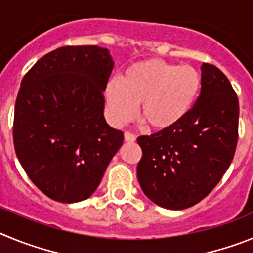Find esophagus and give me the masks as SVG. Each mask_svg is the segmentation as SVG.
Here are the masks:
<instances>
[{
  "instance_id": "esophagus-1",
  "label": "esophagus",
  "mask_w": 253,
  "mask_h": 253,
  "mask_svg": "<svg viewBox=\"0 0 253 253\" xmlns=\"http://www.w3.org/2000/svg\"><path fill=\"white\" fill-rule=\"evenodd\" d=\"M124 139H125V142H134V140H135V135L131 133H129V131H125Z\"/></svg>"
}]
</instances>
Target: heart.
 Masks as SVG:
<instances>
[{
  "label": "heart",
  "mask_w": 253,
  "mask_h": 253,
  "mask_svg": "<svg viewBox=\"0 0 253 253\" xmlns=\"http://www.w3.org/2000/svg\"><path fill=\"white\" fill-rule=\"evenodd\" d=\"M200 86L202 78L194 67L147 59L128 67L120 81H109L105 97L114 124L130 122L139 105L142 119L153 129L163 130L187 115Z\"/></svg>",
  "instance_id": "heart-1"
}]
</instances>
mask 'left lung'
<instances>
[{"instance_id": "8db88e82", "label": "left lung", "mask_w": 253, "mask_h": 253, "mask_svg": "<svg viewBox=\"0 0 253 253\" xmlns=\"http://www.w3.org/2000/svg\"><path fill=\"white\" fill-rule=\"evenodd\" d=\"M238 97L224 73L203 63L202 90L184 119L137 139L143 156L137 176L154 204L171 210L193 207L216 186L238 139Z\"/></svg>"}]
</instances>
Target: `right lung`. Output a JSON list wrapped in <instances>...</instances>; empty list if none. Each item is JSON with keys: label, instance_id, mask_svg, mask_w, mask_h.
Segmentation results:
<instances>
[{"label": "right lung", "instance_id": "obj_1", "mask_svg": "<svg viewBox=\"0 0 253 253\" xmlns=\"http://www.w3.org/2000/svg\"><path fill=\"white\" fill-rule=\"evenodd\" d=\"M114 68L106 48L62 46L24 76L13 118L15 152L29 178L60 203L90 198L124 134L104 118Z\"/></svg>", "mask_w": 253, "mask_h": 253}]
</instances>
